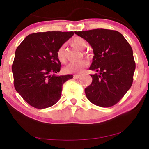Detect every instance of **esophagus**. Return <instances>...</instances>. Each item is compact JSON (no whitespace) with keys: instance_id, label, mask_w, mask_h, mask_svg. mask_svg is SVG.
Wrapping results in <instances>:
<instances>
[{"instance_id":"1","label":"esophagus","mask_w":149,"mask_h":149,"mask_svg":"<svg viewBox=\"0 0 149 149\" xmlns=\"http://www.w3.org/2000/svg\"><path fill=\"white\" fill-rule=\"evenodd\" d=\"M73 77H74V79H79V77H81V75L80 74H74Z\"/></svg>"}]
</instances>
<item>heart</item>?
I'll return each instance as SVG.
<instances>
[{"instance_id": "b5f03b06", "label": "heart", "mask_w": 149, "mask_h": 149, "mask_svg": "<svg viewBox=\"0 0 149 149\" xmlns=\"http://www.w3.org/2000/svg\"><path fill=\"white\" fill-rule=\"evenodd\" d=\"M71 45L75 48L79 49L80 50H84L87 47V42L84 38L82 37H75L71 40ZM57 58L59 62L64 63L66 62V56L64 54V45H62L58 48L56 53ZM89 65V62L87 60H83L79 62H72L68 64L64 68V71L67 74H74V73H81L83 72L85 68H87Z\"/></svg>"}]
</instances>
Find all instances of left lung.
Wrapping results in <instances>:
<instances>
[{"mask_svg":"<svg viewBox=\"0 0 149 149\" xmlns=\"http://www.w3.org/2000/svg\"><path fill=\"white\" fill-rule=\"evenodd\" d=\"M93 48L94 56L89 70L92 82L85 89L93 104L111 107L119 102L133 83L136 63L133 51L122 34L116 30L97 28L74 32Z\"/></svg>","mask_w":149,"mask_h":149,"instance_id":"left-lung-1","label":"left lung"}]
</instances>
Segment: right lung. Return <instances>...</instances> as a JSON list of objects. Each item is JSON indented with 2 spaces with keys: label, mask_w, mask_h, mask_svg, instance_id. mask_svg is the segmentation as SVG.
I'll return each instance as SVG.
<instances>
[{
  "label": "right lung",
  "mask_w": 149,
  "mask_h": 149,
  "mask_svg": "<svg viewBox=\"0 0 149 149\" xmlns=\"http://www.w3.org/2000/svg\"><path fill=\"white\" fill-rule=\"evenodd\" d=\"M73 32L49 31L28 35L16 49L12 64L14 87L24 100L36 109L57 103L62 85L72 75L56 76L61 68L57 51Z\"/></svg>",
  "instance_id": "right-lung-1"
}]
</instances>
